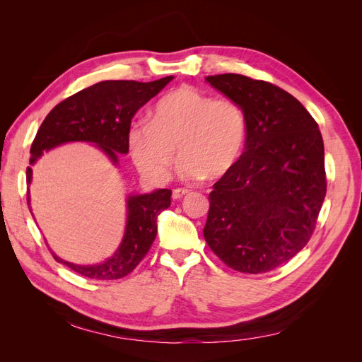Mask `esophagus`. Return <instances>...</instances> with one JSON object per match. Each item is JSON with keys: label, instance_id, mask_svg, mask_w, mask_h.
<instances>
[{"label": "esophagus", "instance_id": "34e87169", "mask_svg": "<svg viewBox=\"0 0 362 362\" xmlns=\"http://www.w3.org/2000/svg\"><path fill=\"white\" fill-rule=\"evenodd\" d=\"M190 193L189 189H175L173 193H172V198L173 199H181L184 198V196H187Z\"/></svg>", "mask_w": 362, "mask_h": 362}]
</instances>
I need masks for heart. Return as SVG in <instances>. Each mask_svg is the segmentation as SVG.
Wrapping results in <instances>:
<instances>
[{"label":"heart","mask_w":362,"mask_h":362,"mask_svg":"<svg viewBox=\"0 0 362 362\" xmlns=\"http://www.w3.org/2000/svg\"><path fill=\"white\" fill-rule=\"evenodd\" d=\"M246 144V117L235 101L214 100L196 87L168 92L151 120L129 127L128 151L136 168L154 182L170 177L177 148L184 178H222L234 169Z\"/></svg>","instance_id":"b5f03b06"}]
</instances>
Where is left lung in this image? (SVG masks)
<instances>
[{"label": "left lung", "mask_w": 362, "mask_h": 362, "mask_svg": "<svg viewBox=\"0 0 362 362\" xmlns=\"http://www.w3.org/2000/svg\"><path fill=\"white\" fill-rule=\"evenodd\" d=\"M205 80L246 117L243 156L208 196L205 242L228 267L264 273L291 259L314 233L326 194L320 129L275 84L238 74Z\"/></svg>", "instance_id": "1"}]
</instances>
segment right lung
<instances>
[{"instance_id": "add662e5", "label": "right lung", "mask_w": 362, "mask_h": 362, "mask_svg": "<svg viewBox=\"0 0 362 362\" xmlns=\"http://www.w3.org/2000/svg\"><path fill=\"white\" fill-rule=\"evenodd\" d=\"M173 76L139 83L108 80L96 83L57 104L43 120L30 149L33 166L43 152L74 141L96 145L115 166L119 154H128V131L131 119L140 107L154 98ZM33 180V169L27 168V184ZM172 192L158 189L144 194H128L127 225L124 238L112 257L98 264H74L59 258L62 264L90 279H119L133 272L145 258L157 235V217L170 206ZM30 206V192L27 193ZM31 211V206H30Z\"/></svg>"}]
</instances>
